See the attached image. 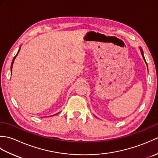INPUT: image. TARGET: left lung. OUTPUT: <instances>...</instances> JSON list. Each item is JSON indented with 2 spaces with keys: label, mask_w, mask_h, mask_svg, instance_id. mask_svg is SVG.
<instances>
[{
  "label": "left lung",
  "mask_w": 158,
  "mask_h": 158,
  "mask_svg": "<svg viewBox=\"0 0 158 158\" xmlns=\"http://www.w3.org/2000/svg\"><path fill=\"white\" fill-rule=\"evenodd\" d=\"M140 52H141V54H142V56H143V58L144 60H145V57H144V55H143V50H142V49H141V48H140ZM145 62H146V61H145ZM146 64H147V62H146Z\"/></svg>",
  "instance_id": "8db88e82"
}]
</instances>
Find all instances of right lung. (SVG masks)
<instances>
[{
  "label": "right lung",
  "mask_w": 158,
  "mask_h": 158,
  "mask_svg": "<svg viewBox=\"0 0 158 158\" xmlns=\"http://www.w3.org/2000/svg\"><path fill=\"white\" fill-rule=\"evenodd\" d=\"M19 51H18V53H17L16 54V56L14 57V58L13 59V61H12V63H11V71L12 70V67H13V62H14V60H15V58H16V56H18V53H19Z\"/></svg>",
  "instance_id": "obj_1"
}]
</instances>
